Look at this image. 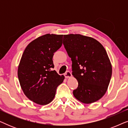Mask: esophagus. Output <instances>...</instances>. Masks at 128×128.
<instances>
[{
	"label": "esophagus",
	"mask_w": 128,
	"mask_h": 128,
	"mask_svg": "<svg viewBox=\"0 0 128 128\" xmlns=\"http://www.w3.org/2000/svg\"><path fill=\"white\" fill-rule=\"evenodd\" d=\"M64 77H65V78H70V77H72V73L70 72L67 71L64 74Z\"/></svg>",
	"instance_id": "obj_1"
}]
</instances>
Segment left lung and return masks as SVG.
I'll return each mask as SVG.
<instances>
[{"label":"left lung","mask_w":128,"mask_h":128,"mask_svg":"<svg viewBox=\"0 0 128 128\" xmlns=\"http://www.w3.org/2000/svg\"><path fill=\"white\" fill-rule=\"evenodd\" d=\"M64 48L72 61V75L78 82L73 95L85 104L104 95L112 76V66L104 46L94 38L80 34L64 35Z\"/></svg>","instance_id":"left-lung-1"}]
</instances>
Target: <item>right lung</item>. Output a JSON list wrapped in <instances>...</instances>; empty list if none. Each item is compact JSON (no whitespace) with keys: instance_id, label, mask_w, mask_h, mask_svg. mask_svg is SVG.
<instances>
[{"instance_id":"add662e5","label":"right lung","mask_w":128,"mask_h":128,"mask_svg":"<svg viewBox=\"0 0 128 128\" xmlns=\"http://www.w3.org/2000/svg\"><path fill=\"white\" fill-rule=\"evenodd\" d=\"M63 35L47 34L31 42L24 50L18 68L24 93L30 100L46 105L53 100L58 86L64 81L54 70V53L62 45Z\"/></svg>"}]
</instances>
